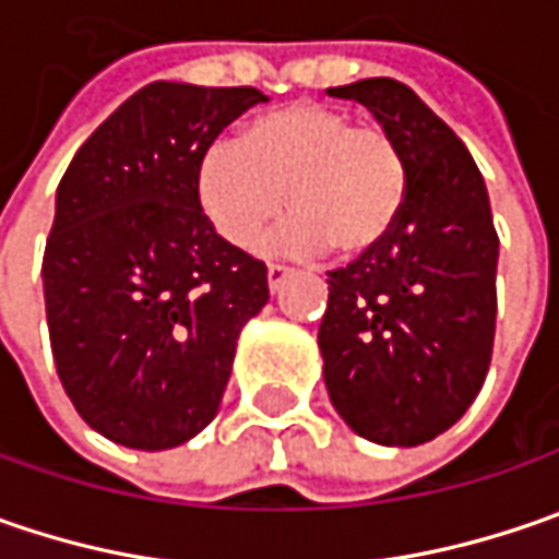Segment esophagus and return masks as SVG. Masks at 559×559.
I'll list each match as a JSON object with an SVG mask.
<instances>
[{
  "instance_id": "esophagus-1",
  "label": "esophagus",
  "mask_w": 559,
  "mask_h": 559,
  "mask_svg": "<svg viewBox=\"0 0 559 559\" xmlns=\"http://www.w3.org/2000/svg\"><path fill=\"white\" fill-rule=\"evenodd\" d=\"M287 278H290V269H287V265H281V262H272V265H269V287H272V290H278Z\"/></svg>"
}]
</instances>
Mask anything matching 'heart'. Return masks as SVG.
<instances>
[{
	"label": "heart",
	"mask_w": 559,
	"mask_h": 559,
	"mask_svg": "<svg viewBox=\"0 0 559 559\" xmlns=\"http://www.w3.org/2000/svg\"><path fill=\"white\" fill-rule=\"evenodd\" d=\"M200 203L234 247L250 250L284 212H297L275 243L300 253L334 247L356 255L378 247L401 218L409 171L384 124H353L347 111L294 103L247 128L243 140L209 146Z\"/></svg>",
	"instance_id": "1"
}]
</instances>
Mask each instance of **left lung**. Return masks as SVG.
Wrapping results in <instances>:
<instances>
[{"label":"left lung","instance_id":"1","mask_svg":"<svg viewBox=\"0 0 559 559\" xmlns=\"http://www.w3.org/2000/svg\"><path fill=\"white\" fill-rule=\"evenodd\" d=\"M397 136L409 190L391 234L328 272L325 388L356 435L416 448L478 397L498 319V231L463 140L401 81L331 86Z\"/></svg>","mask_w":559,"mask_h":559}]
</instances>
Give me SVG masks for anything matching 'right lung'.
<instances>
[{
  "instance_id": "1",
  "label": "right lung",
  "mask_w": 559,
  "mask_h": 559,
  "mask_svg": "<svg viewBox=\"0 0 559 559\" xmlns=\"http://www.w3.org/2000/svg\"><path fill=\"white\" fill-rule=\"evenodd\" d=\"M255 86L156 81L86 136L56 193L43 253L61 388L90 428L168 450L218 413L240 328L269 304V269L215 234L200 162Z\"/></svg>"
}]
</instances>
